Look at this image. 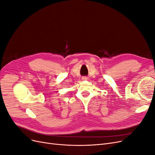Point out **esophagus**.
I'll return each instance as SVG.
<instances>
[{
	"label": "esophagus",
	"instance_id": "esophagus-1",
	"mask_svg": "<svg viewBox=\"0 0 155 155\" xmlns=\"http://www.w3.org/2000/svg\"><path fill=\"white\" fill-rule=\"evenodd\" d=\"M82 81H86V80H87V78L86 77H84L82 78Z\"/></svg>",
	"mask_w": 155,
	"mask_h": 155
}]
</instances>
